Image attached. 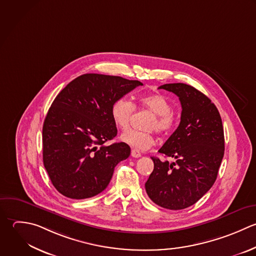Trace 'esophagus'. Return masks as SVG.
Wrapping results in <instances>:
<instances>
[{
    "mask_svg": "<svg viewBox=\"0 0 256 256\" xmlns=\"http://www.w3.org/2000/svg\"><path fill=\"white\" fill-rule=\"evenodd\" d=\"M142 154H140V152L138 150H134V148H132V158H140Z\"/></svg>",
    "mask_w": 256,
    "mask_h": 256,
    "instance_id": "obj_1",
    "label": "esophagus"
}]
</instances>
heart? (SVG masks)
<instances>
[{"label":"heart","mask_w":256,"mask_h":256,"mask_svg":"<svg viewBox=\"0 0 256 256\" xmlns=\"http://www.w3.org/2000/svg\"><path fill=\"white\" fill-rule=\"evenodd\" d=\"M136 104L140 108H144L154 112L156 118L150 120L148 128L156 130L162 134H168L174 130L176 118L172 114V106L164 94L154 92L140 96L136 98ZM134 108L130 102L124 98H118L112 102L110 116L118 130L124 132L130 128ZM122 140L136 150H146L154 144L156 138L152 132L130 130L122 136Z\"/></svg>","instance_id":"heart-1"}]
</instances>
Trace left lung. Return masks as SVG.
<instances>
[{"instance_id": "1", "label": "left lung", "mask_w": 256, "mask_h": 256, "mask_svg": "<svg viewBox=\"0 0 256 256\" xmlns=\"http://www.w3.org/2000/svg\"><path fill=\"white\" fill-rule=\"evenodd\" d=\"M158 88L176 94L182 110L180 126L158 150L176 162L152 158L146 190L156 204L178 210L194 204L216 182L224 154V126L214 104L196 88L178 82Z\"/></svg>"}]
</instances>
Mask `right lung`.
<instances>
[{
	"label": "right lung",
	"instance_id": "1",
	"mask_svg": "<svg viewBox=\"0 0 256 256\" xmlns=\"http://www.w3.org/2000/svg\"><path fill=\"white\" fill-rule=\"evenodd\" d=\"M138 86L122 76L84 74L56 96L42 126V162L60 194L84 200L106 188L116 166L130 154L124 142L104 144L118 134L110 106Z\"/></svg>",
	"mask_w": 256,
	"mask_h": 256
}]
</instances>
